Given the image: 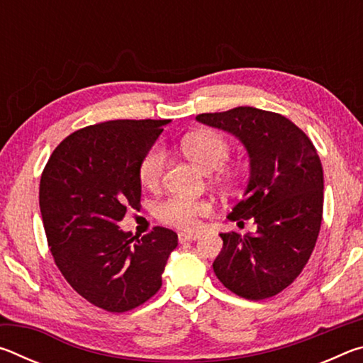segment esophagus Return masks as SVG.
<instances>
[{
    "mask_svg": "<svg viewBox=\"0 0 363 363\" xmlns=\"http://www.w3.org/2000/svg\"><path fill=\"white\" fill-rule=\"evenodd\" d=\"M177 238H179V243H186V242H195V240H199V238H200V233L181 232L179 235H177Z\"/></svg>",
    "mask_w": 363,
    "mask_h": 363,
    "instance_id": "34e87169",
    "label": "esophagus"
}]
</instances>
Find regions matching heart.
I'll return each instance as SVG.
<instances>
[{
  "label": "heart",
  "mask_w": 363,
  "mask_h": 363,
  "mask_svg": "<svg viewBox=\"0 0 363 363\" xmlns=\"http://www.w3.org/2000/svg\"><path fill=\"white\" fill-rule=\"evenodd\" d=\"M181 147L186 155L205 173L219 171V181L225 186H232L237 179L235 169H224V163L230 155V147L224 138L211 131L189 134L182 139ZM167 164V153L160 145L152 147L140 160L139 179L145 187H155L160 182ZM210 213V206L203 201L186 199H169L157 206L158 218L179 229H192L199 216Z\"/></svg>",
  "instance_id": "heart-1"
}]
</instances>
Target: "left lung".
I'll return each mask as SVG.
<instances>
[{"instance_id": "obj_1", "label": "left lung", "mask_w": 363, "mask_h": 363, "mask_svg": "<svg viewBox=\"0 0 363 363\" xmlns=\"http://www.w3.org/2000/svg\"><path fill=\"white\" fill-rule=\"evenodd\" d=\"M203 125L243 144L250 176L227 219H253V233H220L213 262L225 288L247 299L275 296L309 261L322 224L323 169L309 138L284 115L255 107L201 113Z\"/></svg>"}]
</instances>
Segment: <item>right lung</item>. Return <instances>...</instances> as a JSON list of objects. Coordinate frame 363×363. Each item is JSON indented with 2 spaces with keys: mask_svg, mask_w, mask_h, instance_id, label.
I'll use <instances>...</instances> for the list:
<instances>
[{
  "mask_svg": "<svg viewBox=\"0 0 363 363\" xmlns=\"http://www.w3.org/2000/svg\"><path fill=\"white\" fill-rule=\"evenodd\" d=\"M169 120H113L60 143L41 174L40 211L56 266L70 286L108 312L155 294L177 233L155 227L134 242L120 229L140 201V160Z\"/></svg>",
  "mask_w": 363,
  "mask_h": 363,
  "instance_id": "right-lung-1",
  "label": "right lung"
}]
</instances>
